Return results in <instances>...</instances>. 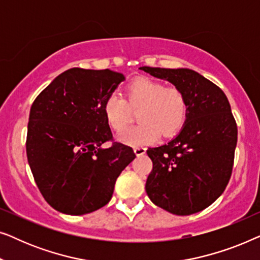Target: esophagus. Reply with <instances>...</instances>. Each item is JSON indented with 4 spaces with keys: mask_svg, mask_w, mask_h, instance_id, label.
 <instances>
[{
    "mask_svg": "<svg viewBox=\"0 0 260 260\" xmlns=\"http://www.w3.org/2000/svg\"><path fill=\"white\" fill-rule=\"evenodd\" d=\"M134 151H135V154H136V156H142L145 154L147 149H145L144 147H135Z\"/></svg>",
    "mask_w": 260,
    "mask_h": 260,
    "instance_id": "1",
    "label": "esophagus"
}]
</instances>
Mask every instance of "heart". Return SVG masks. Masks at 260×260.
Returning <instances> with one entry per match:
<instances>
[{"label":"heart","instance_id":"1","mask_svg":"<svg viewBox=\"0 0 260 260\" xmlns=\"http://www.w3.org/2000/svg\"><path fill=\"white\" fill-rule=\"evenodd\" d=\"M125 99L116 92L106 97L103 112L109 126L122 133L137 111L138 125L126 130L119 141L130 145L150 144L159 137H170L182 129L187 118L186 94L177 87H167L161 81L140 78L127 85Z\"/></svg>","mask_w":260,"mask_h":260}]
</instances>
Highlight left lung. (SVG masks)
Listing matches in <instances>:
<instances>
[{"label": "left lung", "mask_w": 260, "mask_h": 260, "mask_svg": "<svg viewBox=\"0 0 260 260\" xmlns=\"http://www.w3.org/2000/svg\"><path fill=\"white\" fill-rule=\"evenodd\" d=\"M186 94L187 118L168 144L149 148L152 161L145 190L156 206L190 215L223 193L233 169L238 127L221 88L189 69L140 67Z\"/></svg>", "instance_id": "1"}]
</instances>
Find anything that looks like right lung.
<instances>
[{"label": "right lung", "instance_id": "1", "mask_svg": "<svg viewBox=\"0 0 260 260\" xmlns=\"http://www.w3.org/2000/svg\"><path fill=\"white\" fill-rule=\"evenodd\" d=\"M124 80L110 70L70 69L30 108L26 151L35 183L56 211L83 215L111 200L117 177L136 157L113 142L103 105Z\"/></svg>", "mask_w": 260, "mask_h": 260}]
</instances>
